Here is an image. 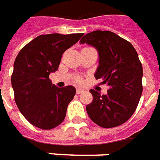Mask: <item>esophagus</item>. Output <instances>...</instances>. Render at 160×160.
<instances>
[{"mask_svg": "<svg viewBox=\"0 0 160 160\" xmlns=\"http://www.w3.org/2000/svg\"><path fill=\"white\" fill-rule=\"evenodd\" d=\"M86 92V90L81 89V88H77L76 89V94H81V93H84Z\"/></svg>", "mask_w": 160, "mask_h": 160, "instance_id": "obj_1", "label": "esophagus"}]
</instances>
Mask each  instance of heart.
<instances>
[{
  "instance_id": "heart-1",
  "label": "heart",
  "mask_w": 160,
  "mask_h": 160,
  "mask_svg": "<svg viewBox=\"0 0 160 160\" xmlns=\"http://www.w3.org/2000/svg\"><path fill=\"white\" fill-rule=\"evenodd\" d=\"M76 81H77V82H80V79H77Z\"/></svg>"
}]
</instances>
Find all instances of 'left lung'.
<instances>
[{
    "label": "left lung",
    "instance_id": "8db88e82",
    "mask_svg": "<svg viewBox=\"0 0 160 160\" xmlns=\"http://www.w3.org/2000/svg\"><path fill=\"white\" fill-rule=\"evenodd\" d=\"M80 43L97 48L99 66L95 78L109 87L106 95L90 90L93 97L86 106L90 119L102 128L122 125L134 113L142 93V65L137 51L128 41L108 30L88 33Z\"/></svg>",
    "mask_w": 160,
    "mask_h": 160
}]
</instances>
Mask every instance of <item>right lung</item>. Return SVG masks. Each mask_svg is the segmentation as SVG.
I'll list each match as a JSON object with an SVG mask.
<instances>
[{"label": "right lung", "mask_w": 160, "mask_h": 160, "mask_svg": "<svg viewBox=\"0 0 160 160\" xmlns=\"http://www.w3.org/2000/svg\"><path fill=\"white\" fill-rule=\"evenodd\" d=\"M83 33L49 34L35 38L20 50L11 77L18 109L31 125L51 130L63 121L75 88H58L49 74L56 72L62 53L79 41Z\"/></svg>", "instance_id": "1"}]
</instances>
